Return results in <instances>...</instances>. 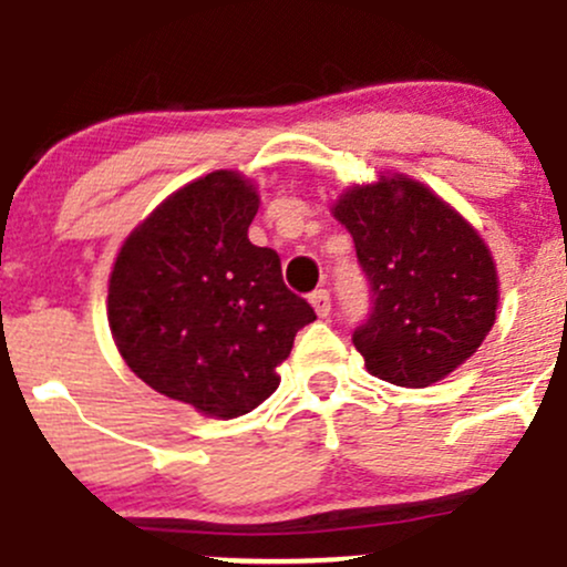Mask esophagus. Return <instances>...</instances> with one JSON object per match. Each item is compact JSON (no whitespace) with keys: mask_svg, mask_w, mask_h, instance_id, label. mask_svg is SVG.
<instances>
[{"mask_svg":"<svg viewBox=\"0 0 567 567\" xmlns=\"http://www.w3.org/2000/svg\"><path fill=\"white\" fill-rule=\"evenodd\" d=\"M310 305L316 307V312L320 318H329V312H331V296H329V290H316V293L310 296Z\"/></svg>","mask_w":567,"mask_h":567,"instance_id":"34e87169","label":"esophagus"}]
</instances>
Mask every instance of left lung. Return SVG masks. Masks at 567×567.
Listing matches in <instances>:
<instances>
[{"instance_id":"8db88e82","label":"left lung","mask_w":567,"mask_h":567,"mask_svg":"<svg viewBox=\"0 0 567 567\" xmlns=\"http://www.w3.org/2000/svg\"><path fill=\"white\" fill-rule=\"evenodd\" d=\"M370 288L351 340L373 375L427 386L466 362L496 320V268L483 238L409 177L357 186L334 205Z\"/></svg>"}]
</instances>
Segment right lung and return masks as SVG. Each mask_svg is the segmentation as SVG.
Listing matches in <instances>:
<instances>
[{
	"label": "right lung",
	"mask_w": 567,
	"mask_h": 567,
	"mask_svg": "<svg viewBox=\"0 0 567 567\" xmlns=\"http://www.w3.org/2000/svg\"><path fill=\"white\" fill-rule=\"evenodd\" d=\"M255 214L241 175L199 177L131 233L109 279V326L125 364L151 390L221 420L277 390V364L316 320L282 282L277 251L249 241Z\"/></svg>",
	"instance_id": "right-lung-1"
}]
</instances>
